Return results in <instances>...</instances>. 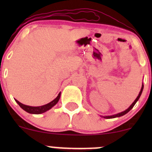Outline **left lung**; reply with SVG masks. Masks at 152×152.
<instances>
[{"label":"left lung","instance_id":"left-lung-1","mask_svg":"<svg viewBox=\"0 0 152 152\" xmlns=\"http://www.w3.org/2000/svg\"><path fill=\"white\" fill-rule=\"evenodd\" d=\"M143 88H144V86H143L142 85V88H141V91H140V92H139V95H138V96H137V98L135 99V101H134V102H133V104H132V105H131L128 108V109H127L126 110H125L124 111H123V112H121V113H118V114H115V115H113V116H104V118H116V117H119V116H123V115H124V114H127V113L129 112V111H130L131 109H132V108L134 107V106L136 104V103L137 102V101L139 100V97H140V96H141V94H142V91H143Z\"/></svg>","mask_w":152,"mask_h":152}]
</instances>
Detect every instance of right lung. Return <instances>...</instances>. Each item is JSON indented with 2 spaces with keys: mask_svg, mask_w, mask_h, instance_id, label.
Masks as SVG:
<instances>
[{
  "mask_svg": "<svg viewBox=\"0 0 152 152\" xmlns=\"http://www.w3.org/2000/svg\"><path fill=\"white\" fill-rule=\"evenodd\" d=\"M60 96H61V93H59L58 96L54 99V100L52 101L51 102L48 103V104H46V105H43L41 106H26L21 104V103H20L18 101H17L16 99H15V102L18 103V105L20 106L23 109L25 110V111H27L28 113H30V114H42V113L46 112V111L50 109L53 106H55L56 104L58 103L59 99H60Z\"/></svg>",
  "mask_w": 152,
  "mask_h": 152,
  "instance_id": "1",
  "label": "right lung"
}]
</instances>
